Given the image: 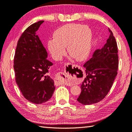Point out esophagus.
<instances>
[{
    "label": "esophagus",
    "instance_id": "34e87169",
    "mask_svg": "<svg viewBox=\"0 0 132 132\" xmlns=\"http://www.w3.org/2000/svg\"><path fill=\"white\" fill-rule=\"evenodd\" d=\"M72 66H77L75 64L72 65ZM77 73H71V74H68L65 72H59L57 75V84H68L70 83L71 81H73V80L76 79Z\"/></svg>",
    "mask_w": 132,
    "mask_h": 132
}]
</instances>
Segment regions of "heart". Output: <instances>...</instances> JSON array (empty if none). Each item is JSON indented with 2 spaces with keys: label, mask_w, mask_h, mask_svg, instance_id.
<instances>
[{
  "label": "heart",
  "mask_w": 132,
  "mask_h": 132,
  "mask_svg": "<svg viewBox=\"0 0 132 132\" xmlns=\"http://www.w3.org/2000/svg\"><path fill=\"white\" fill-rule=\"evenodd\" d=\"M92 39V31L88 26L79 24H66L55 31L53 39L48 41V50L53 59L58 61L66 54V46H68L69 55L82 62L90 55Z\"/></svg>",
  "instance_id": "heart-1"
}]
</instances>
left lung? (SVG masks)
<instances>
[{"label":"left lung","instance_id":"left-lung-1","mask_svg":"<svg viewBox=\"0 0 132 132\" xmlns=\"http://www.w3.org/2000/svg\"><path fill=\"white\" fill-rule=\"evenodd\" d=\"M106 44L95 51L93 57L84 64L86 77L81 86L77 101L82 105L97 103L105 97L110 90L118 69V46L113 33Z\"/></svg>","mask_w":132,"mask_h":132}]
</instances>
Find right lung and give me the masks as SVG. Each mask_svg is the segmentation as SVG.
Listing matches in <instances>:
<instances>
[{"label":"right lung","mask_w":132,"mask_h":132,"mask_svg":"<svg viewBox=\"0 0 132 132\" xmlns=\"http://www.w3.org/2000/svg\"><path fill=\"white\" fill-rule=\"evenodd\" d=\"M44 21L32 24L24 31L17 42L14 58L15 81L22 94L31 102L41 104L52 97L55 90L49 75L52 62L36 34Z\"/></svg>","instance_id":"right-lung-1"}]
</instances>
